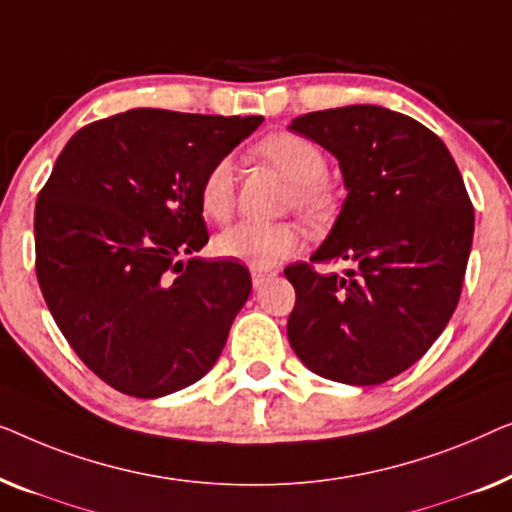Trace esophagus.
<instances>
[{"mask_svg":"<svg viewBox=\"0 0 512 512\" xmlns=\"http://www.w3.org/2000/svg\"><path fill=\"white\" fill-rule=\"evenodd\" d=\"M273 276H276V273H271V271H257V269H253V285L255 287H262L266 280H271Z\"/></svg>","mask_w":512,"mask_h":512,"instance_id":"34e87169","label":"esophagus"}]
</instances>
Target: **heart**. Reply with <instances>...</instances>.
<instances>
[{
    "label": "heart",
    "mask_w": 512,
    "mask_h": 512,
    "mask_svg": "<svg viewBox=\"0 0 512 512\" xmlns=\"http://www.w3.org/2000/svg\"><path fill=\"white\" fill-rule=\"evenodd\" d=\"M280 174L294 183L292 204L306 218H322L334 206V190L325 181L327 157L318 143L301 134L278 132L266 136L257 146ZM236 167L232 157H222L206 171L199 187V206L208 220L225 222L234 211ZM304 246V234L292 222H239L215 239L218 255L236 259L266 271L287 257H294Z\"/></svg>",
    "instance_id": "b5f03b06"
}]
</instances>
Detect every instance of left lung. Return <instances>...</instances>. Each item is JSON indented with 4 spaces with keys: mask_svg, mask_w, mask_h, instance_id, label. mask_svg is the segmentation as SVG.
<instances>
[{
    "mask_svg": "<svg viewBox=\"0 0 512 512\" xmlns=\"http://www.w3.org/2000/svg\"><path fill=\"white\" fill-rule=\"evenodd\" d=\"M292 132L338 160L348 197L311 261L287 266L292 350L313 373L380 385L413 366L455 313L473 243V206L450 150L408 115L357 104L294 118Z\"/></svg>",
    "mask_w": 512,
    "mask_h": 512,
    "instance_id": "left-lung-1",
    "label": "left lung"
}]
</instances>
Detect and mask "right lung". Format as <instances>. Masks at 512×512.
<instances>
[{
    "instance_id": "obj_1",
    "label": "right lung",
    "mask_w": 512,
    "mask_h": 512,
    "mask_svg": "<svg viewBox=\"0 0 512 512\" xmlns=\"http://www.w3.org/2000/svg\"><path fill=\"white\" fill-rule=\"evenodd\" d=\"M262 115L134 109L71 136L34 211L48 311L88 369L129 397L157 399L218 362L250 297V273L206 246V171Z\"/></svg>"
}]
</instances>
